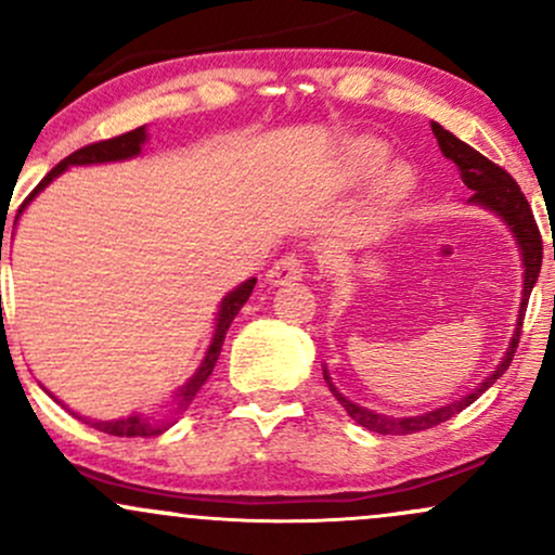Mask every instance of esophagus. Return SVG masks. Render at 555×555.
I'll use <instances>...</instances> for the list:
<instances>
[{
    "instance_id": "1",
    "label": "esophagus",
    "mask_w": 555,
    "mask_h": 555,
    "mask_svg": "<svg viewBox=\"0 0 555 555\" xmlns=\"http://www.w3.org/2000/svg\"><path fill=\"white\" fill-rule=\"evenodd\" d=\"M305 276V263L297 256H284L279 258L276 263L271 266V271L266 273V282L273 286H284V284H295Z\"/></svg>"
}]
</instances>
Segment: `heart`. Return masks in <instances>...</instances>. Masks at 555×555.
I'll list each match as a JSON object with an SVG mask.
<instances>
[{
	"label": "heart",
	"mask_w": 555,
	"mask_h": 555,
	"mask_svg": "<svg viewBox=\"0 0 555 555\" xmlns=\"http://www.w3.org/2000/svg\"><path fill=\"white\" fill-rule=\"evenodd\" d=\"M388 156V145L380 138L375 135H358V138H349L347 143L341 145V154H339V175L341 180L347 182H360L373 177L375 171H380L386 167ZM415 188V175H412L410 167L404 164H397L393 169H388L384 175V182H380V195L384 201H399L404 197L410 190Z\"/></svg>",
	"instance_id": "b5f03b06"
}]
</instances>
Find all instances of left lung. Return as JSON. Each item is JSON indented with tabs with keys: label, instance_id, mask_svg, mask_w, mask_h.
Wrapping results in <instances>:
<instances>
[{
	"label": "left lung",
	"instance_id": "8db88e82",
	"mask_svg": "<svg viewBox=\"0 0 555 555\" xmlns=\"http://www.w3.org/2000/svg\"><path fill=\"white\" fill-rule=\"evenodd\" d=\"M433 135L438 140V149L441 154L449 158V162L456 164L460 169L462 182L473 190V197H469V206H480L486 211L495 214L499 219L506 224L508 232L514 234L519 247V256H521V302H519V315H517V328H514L512 341H508L506 352L499 360V365L490 371V375L482 380L480 386H475L473 391L464 393L462 399L449 401V404L436 406V410L423 412V415H412V417H391V415H380V412L367 410V406L354 404L349 401L344 393L331 384V375L326 367H323V378L334 393L336 401L347 410V415L354 420V423L362 425V428L380 433V436H406V433H417V430H428L433 425H441L446 420H451L454 415H460L462 410H467L473 401L486 393L495 380L506 373V367L512 365L514 352H517V344H519V334H521V318H525V308H527V299H530V292L534 282H538V273L540 266H543V240H540L538 224H534V216L530 211V203L525 201L521 195L519 184L514 182V177L508 171H503L501 167H495L493 162H488L486 156L477 154L475 149H469L467 143H462L454 132L443 130L438 122H430Z\"/></svg>",
	"mask_w": 555,
	"mask_h": 555
}]
</instances>
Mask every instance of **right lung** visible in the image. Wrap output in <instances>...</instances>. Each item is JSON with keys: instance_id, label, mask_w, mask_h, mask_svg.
<instances>
[{"instance_id": "obj_1", "label": "right lung", "mask_w": 555, "mask_h": 555, "mask_svg": "<svg viewBox=\"0 0 555 555\" xmlns=\"http://www.w3.org/2000/svg\"><path fill=\"white\" fill-rule=\"evenodd\" d=\"M145 140H149V127L143 125V127H135V130L125 132V135H119V138L101 140V143H91V145H86V149L69 154L65 162L56 164V167L49 171V175L43 177L41 182H38V188L34 190V193L25 197L21 211H17V216H15V224H17V219H21V214L25 211V206H28V203L34 201V197L41 193V190H47L49 184H52L56 177L62 175V171H67L69 167H91V164H112V162H127V158H135V156L143 154ZM2 240H4V234H2ZM0 260H2V245H0ZM253 286H256V276L247 279V282H242L240 286H234V289L227 292L224 299L219 302V313H216V326H214L211 344H208V349H206V354H203L197 371L190 375V378L184 380L180 388H175V391L169 393V412H167V415H164V417H145V415H140V412H132V415L119 417V420H88V417L78 415V412H73V415L82 420V423H88L95 430L109 433V436H127V438L143 436L145 438V436H158V433L171 428V425L177 423V417H180L182 412L188 410L190 401L195 399V393L201 391V386L206 384L208 375L214 373L216 360H219L221 347H224L227 331H229V326H232L234 318H237L242 305L250 299ZM49 397H52L56 404H62V401L56 399L54 393H49ZM62 406H65V404H62Z\"/></svg>"}]
</instances>
